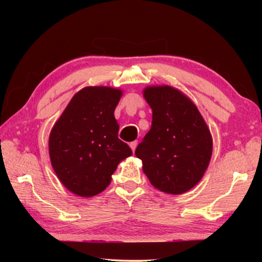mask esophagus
Returning a JSON list of instances; mask_svg holds the SVG:
<instances>
[{"instance_id": "34e87169", "label": "esophagus", "mask_w": 262, "mask_h": 262, "mask_svg": "<svg viewBox=\"0 0 262 262\" xmlns=\"http://www.w3.org/2000/svg\"><path fill=\"white\" fill-rule=\"evenodd\" d=\"M130 148H132V150H133V152L135 151V149H136V147H137V141H133V142H130Z\"/></svg>"}]
</instances>
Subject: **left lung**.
Masks as SVG:
<instances>
[{"mask_svg":"<svg viewBox=\"0 0 262 262\" xmlns=\"http://www.w3.org/2000/svg\"><path fill=\"white\" fill-rule=\"evenodd\" d=\"M143 96L152 110V122L137 145L136 157L154 187L183 194L202 179L209 165V128L193 101L178 89L148 86Z\"/></svg>","mask_w":262,"mask_h":262,"instance_id":"1","label":"left lung"}]
</instances>
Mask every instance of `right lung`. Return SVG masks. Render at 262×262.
Masks as SVG:
<instances>
[{
	"label": "right lung",
	"instance_id": "obj_1",
	"mask_svg": "<svg viewBox=\"0 0 262 262\" xmlns=\"http://www.w3.org/2000/svg\"><path fill=\"white\" fill-rule=\"evenodd\" d=\"M122 91L86 86L75 95L48 141L52 166L70 192L90 198L103 192L132 149L118 137L114 110Z\"/></svg>",
	"mask_w": 262,
	"mask_h": 262
}]
</instances>
